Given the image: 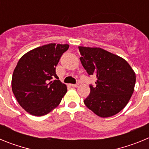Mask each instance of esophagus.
Masks as SVG:
<instances>
[{
	"label": "esophagus",
	"instance_id": "1",
	"mask_svg": "<svg viewBox=\"0 0 149 149\" xmlns=\"http://www.w3.org/2000/svg\"><path fill=\"white\" fill-rule=\"evenodd\" d=\"M78 85H79L78 84H72L71 86H72V87H77V86H78Z\"/></svg>",
	"mask_w": 149,
	"mask_h": 149
}]
</instances>
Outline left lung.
<instances>
[{
    "label": "left lung",
    "mask_w": 149,
    "mask_h": 149,
    "mask_svg": "<svg viewBox=\"0 0 149 149\" xmlns=\"http://www.w3.org/2000/svg\"><path fill=\"white\" fill-rule=\"evenodd\" d=\"M82 65L89 75L96 76V86L84 102L101 118L116 115L128 103L134 90L136 74L127 62L101 48L79 46Z\"/></svg>",
    "instance_id": "8db88e82"
}]
</instances>
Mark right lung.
Here are the masks:
<instances>
[{"label": "right lung", "mask_w": 149, "mask_h": 149, "mask_svg": "<svg viewBox=\"0 0 149 149\" xmlns=\"http://www.w3.org/2000/svg\"><path fill=\"white\" fill-rule=\"evenodd\" d=\"M68 47L67 44L45 45L18 60L12 77V90L20 106L31 115L49 113L66 93V85L59 81L56 66ZM54 77L58 80L53 81Z\"/></svg>", "instance_id": "right-lung-1"}]
</instances>
